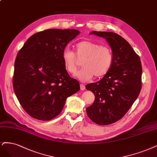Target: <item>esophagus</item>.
Segmentation results:
<instances>
[{
    "label": "esophagus",
    "instance_id": "esophagus-1",
    "mask_svg": "<svg viewBox=\"0 0 157 157\" xmlns=\"http://www.w3.org/2000/svg\"><path fill=\"white\" fill-rule=\"evenodd\" d=\"M80 90H84L86 89L85 86H84V84H81L80 85Z\"/></svg>",
    "mask_w": 157,
    "mask_h": 157
}]
</instances>
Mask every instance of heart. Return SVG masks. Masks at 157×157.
Instances as JSON below:
<instances>
[{
    "mask_svg": "<svg viewBox=\"0 0 157 157\" xmlns=\"http://www.w3.org/2000/svg\"><path fill=\"white\" fill-rule=\"evenodd\" d=\"M62 60L67 71L71 74L76 73L79 66L77 59L83 60V68L75 75L82 82H88L95 76L103 77L110 70L113 62V55L107 46H100L97 43L84 40L75 45V54L69 49L62 52Z\"/></svg>",
    "mask_w": 157,
    "mask_h": 157,
    "instance_id": "obj_1",
    "label": "heart"
}]
</instances>
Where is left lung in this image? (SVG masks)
I'll list each match as a JSON object with an SVG mask.
<instances>
[{"instance_id": "8db88e82", "label": "left lung", "mask_w": 157, "mask_h": 157, "mask_svg": "<svg viewBox=\"0 0 157 157\" xmlns=\"http://www.w3.org/2000/svg\"><path fill=\"white\" fill-rule=\"evenodd\" d=\"M105 38L113 55L112 66L101 80L86 84L95 95L94 103L86 108L90 120L101 125H110L122 118L138 97L142 88V68L140 57L131 45L112 32L92 31Z\"/></svg>"}]
</instances>
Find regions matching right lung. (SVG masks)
<instances>
[{
	"instance_id": "1",
	"label": "right lung",
	"mask_w": 157,
	"mask_h": 157,
	"mask_svg": "<svg viewBox=\"0 0 157 157\" xmlns=\"http://www.w3.org/2000/svg\"><path fill=\"white\" fill-rule=\"evenodd\" d=\"M80 32L48 29L30 36L15 59L13 86L23 109L35 119L51 120L60 113L67 97L80 90L62 60L68 43Z\"/></svg>"
}]
</instances>
